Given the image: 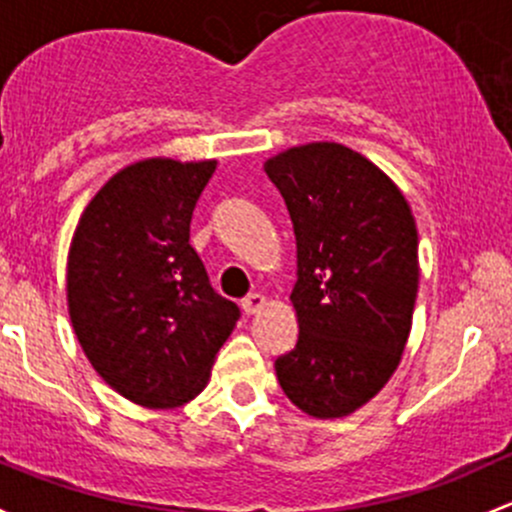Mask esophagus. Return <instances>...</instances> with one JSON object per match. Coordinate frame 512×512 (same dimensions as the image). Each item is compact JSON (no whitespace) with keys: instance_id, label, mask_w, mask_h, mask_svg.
I'll return each instance as SVG.
<instances>
[{"instance_id":"34e87169","label":"esophagus","mask_w":512,"mask_h":512,"mask_svg":"<svg viewBox=\"0 0 512 512\" xmlns=\"http://www.w3.org/2000/svg\"><path fill=\"white\" fill-rule=\"evenodd\" d=\"M265 297H262V294H247V297L245 299H242V311H245V314L247 316H252V314H257V311H260L262 309V306H265Z\"/></svg>"}]
</instances>
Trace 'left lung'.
<instances>
[{"mask_svg": "<svg viewBox=\"0 0 512 512\" xmlns=\"http://www.w3.org/2000/svg\"><path fill=\"white\" fill-rule=\"evenodd\" d=\"M297 242V346L274 360L284 395L319 419L346 417L395 373L417 299V228L400 188L333 142L265 164Z\"/></svg>", "mask_w": 512, "mask_h": 512, "instance_id": "obj_1", "label": "left lung"}]
</instances>
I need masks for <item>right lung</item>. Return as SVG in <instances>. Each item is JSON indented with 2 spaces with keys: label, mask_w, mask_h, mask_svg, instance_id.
I'll return each instance as SVG.
<instances>
[{
  "label": "right lung",
  "mask_w": 512,
  "mask_h": 512,
  "mask_svg": "<svg viewBox=\"0 0 512 512\" xmlns=\"http://www.w3.org/2000/svg\"><path fill=\"white\" fill-rule=\"evenodd\" d=\"M215 161L147 159L90 201L68 255V311L107 385L144 407H176L208 383L240 319L188 245Z\"/></svg>",
  "instance_id": "obj_1"
}]
</instances>
